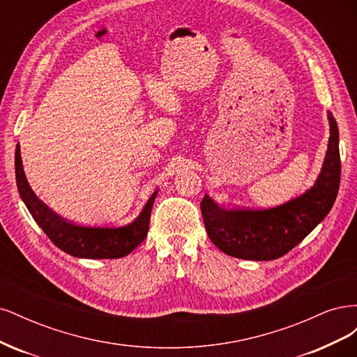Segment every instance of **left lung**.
<instances>
[{"label": "left lung", "instance_id": "left-lung-1", "mask_svg": "<svg viewBox=\"0 0 357 357\" xmlns=\"http://www.w3.org/2000/svg\"><path fill=\"white\" fill-rule=\"evenodd\" d=\"M328 153L314 186L278 207L250 210L218 207L207 195L201 201L205 229L226 255L247 261H273L298 245L326 218L337 199L341 180L338 125L328 113Z\"/></svg>", "mask_w": 357, "mask_h": 357}]
</instances>
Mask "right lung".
Instances as JSON below:
<instances>
[{"label": "right lung", "instance_id": "1", "mask_svg": "<svg viewBox=\"0 0 357 357\" xmlns=\"http://www.w3.org/2000/svg\"><path fill=\"white\" fill-rule=\"evenodd\" d=\"M15 167L20 198L43 232L49 236V240L66 253L88 259H117L131 253L146 238L150 213H152L158 192L150 197L138 218L126 226L77 225L61 218L36 197L25 177L19 146L16 147Z\"/></svg>", "mask_w": 357, "mask_h": 357}]
</instances>
